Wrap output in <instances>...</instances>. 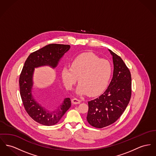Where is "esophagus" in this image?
<instances>
[{
    "mask_svg": "<svg viewBox=\"0 0 156 156\" xmlns=\"http://www.w3.org/2000/svg\"><path fill=\"white\" fill-rule=\"evenodd\" d=\"M72 103L73 104H79L81 103V101L77 99V98H74L72 99Z\"/></svg>",
    "mask_w": 156,
    "mask_h": 156,
    "instance_id": "obj_1",
    "label": "esophagus"
}]
</instances>
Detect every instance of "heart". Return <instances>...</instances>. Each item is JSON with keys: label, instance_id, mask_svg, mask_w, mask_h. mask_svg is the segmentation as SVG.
Masks as SVG:
<instances>
[{"label": "heart", "instance_id": "b5f03b06", "mask_svg": "<svg viewBox=\"0 0 156 156\" xmlns=\"http://www.w3.org/2000/svg\"><path fill=\"white\" fill-rule=\"evenodd\" d=\"M111 72V66L108 60L100 59L92 52H86L73 60L70 68L62 69V77L67 89H71L79 78L77 94L96 95L106 88Z\"/></svg>", "mask_w": 156, "mask_h": 156}]
</instances>
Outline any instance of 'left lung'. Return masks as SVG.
<instances>
[{
	"label": "left lung",
	"mask_w": 156,
	"mask_h": 156,
	"mask_svg": "<svg viewBox=\"0 0 156 156\" xmlns=\"http://www.w3.org/2000/svg\"><path fill=\"white\" fill-rule=\"evenodd\" d=\"M112 55L114 72L106 90L98 98L88 102L87 120L95 128L112 124L124 112L131 96V76L122 58L109 50Z\"/></svg>",
	"instance_id": "obj_1"
}]
</instances>
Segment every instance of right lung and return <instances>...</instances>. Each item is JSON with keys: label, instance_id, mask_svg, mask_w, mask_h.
Here are the masks:
<instances>
[{"label": "right lung", "instance_id": "obj_1", "mask_svg": "<svg viewBox=\"0 0 156 156\" xmlns=\"http://www.w3.org/2000/svg\"><path fill=\"white\" fill-rule=\"evenodd\" d=\"M70 48L69 45L51 44L32 52L25 61L20 77V94L23 106L31 118L40 124L51 126L57 124L71 106L69 98L64 99L55 111L50 112L42 106L32 95L33 74L35 68L48 66L55 68L64 54Z\"/></svg>", "mask_w": 156, "mask_h": 156}]
</instances>
